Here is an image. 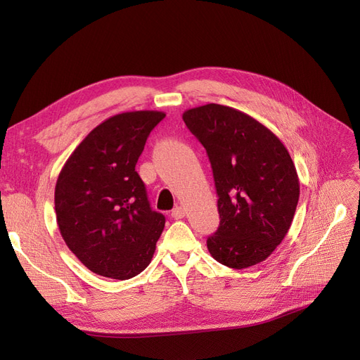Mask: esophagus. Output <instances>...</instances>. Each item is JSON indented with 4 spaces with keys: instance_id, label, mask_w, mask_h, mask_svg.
Here are the masks:
<instances>
[{
    "instance_id": "esophagus-1",
    "label": "esophagus",
    "mask_w": 360,
    "mask_h": 360,
    "mask_svg": "<svg viewBox=\"0 0 360 360\" xmlns=\"http://www.w3.org/2000/svg\"><path fill=\"white\" fill-rule=\"evenodd\" d=\"M171 216H172V219H183V217L186 216L184 207H176V208L171 212Z\"/></svg>"
}]
</instances>
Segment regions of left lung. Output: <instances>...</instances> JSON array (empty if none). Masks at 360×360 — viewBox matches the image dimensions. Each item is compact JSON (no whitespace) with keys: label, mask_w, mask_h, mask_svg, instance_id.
Masks as SVG:
<instances>
[{"label":"left lung","mask_w":360,"mask_h":360,"mask_svg":"<svg viewBox=\"0 0 360 360\" xmlns=\"http://www.w3.org/2000/svg\"><path fill=\"white\" fill-rule=\"evenodd\" d=\"M183 120L207 150L219 196L220 225L207 238L210 255L233 269L262 262L286 237L300 200L288 148L232 107H195Z\"/></svg>","instance_id":"1"}]
</instances>
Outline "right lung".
Listing matches in <instances>:
<instances>
[{"mask_svg": "<svg viewBox=\"0 0 360 360\" xmlns=\"http://www.w3.org/2000/svg\"><path fill=\"white\" fill-rule=\"evenodd\" d=\"M162 111H128L94 128L60 169L56 221L68 249L92 272L116 280L147 268L165 216L153 212L135 171Z\"/></svg>", "mask_w": 360, "mask_h": 360, "instance_id": "1", "label": "right lung"}]
</instances>
